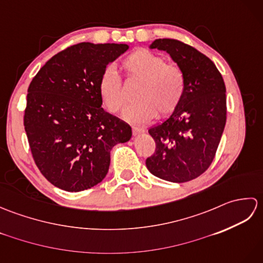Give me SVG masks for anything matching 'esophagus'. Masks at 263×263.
I'll return each mask as SVG.
<instances>
[{"mask_svg": "<svg viewBox=\"0 0 263 263\" xmlns=\"http://www.w3.org/2000/svg\"><path fill=\"white\" fill-rule=\"evenodd\" d=\"M144 132H146V128H144V127H139V126H133L132 127L133 136H138V135H140V133H144Z\"/></svg>", "mask_w": 263, "mask_h": 263, "instance_id": "obj_1", "label": "esophagus"}]
</instances>
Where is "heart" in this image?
Listing matches in <instances>:
<instances>
[{
	"instance_id": "heart-1",
	"label": "heart",
	"mask_w": 263,
	"mask_h": 263,
	"mask_svg": "<svg viewBox=\"0 0 263 263\" xmlns=\"http://www.w3.org/2000/svg\"><path fill=\"white\" fill-rule=\"evenodd\" d=\"M126 79L140 81L137 88L138 102L128 107L124 117L130 122H144L156 115L167 116L180 106L185 92V76L180 66L166 63L163 57L148 49H137L123 60ZM98 91L104 105L116 114L125 107L126 98L122 80L111 69H106L98 81Z\"/></svg>"
}]
</instances>
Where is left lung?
Here are the masks:
<instances>
[{
  "label": "left lung",
  "mask_w": 263,
  "mask_h": 263,
  "mask_svg": "<svg viewBox=\"0 0 263 263\" xmlns=\"http://www.w3.org/2000/svg\"><path fill=\"white\" fill-rule=\"evenodd\" d=\"M150 48L166 51L185 76L180 106L161 124L149 128L156 149L146 159L153 175L184 183L209 168L226 124V87L215 63L177 39H156Z\"/></svg>",
  "instance_id": "1"
}]
</instances>
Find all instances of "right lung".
Returning <instances> with one entry per match:
<instances>
[{
	"label": "right lung",
	"instance_id": "obj_1",
	"mask_svg": "<svg viewBox=\"0 0 263 263\" xmlns=\"http://www.w3.org/2000/svg\"><path fill=\"white\" fill-rule=\"evenodd\" d=\"M126 44L80 43L55 54L28 88L24 125L31 155L48 182L79 192L102 182L110 150L131 126L102 108L98 81Z\"/></svg>",
	"mask_w": 263,
	"mask_h": 263
}]
</instances>
